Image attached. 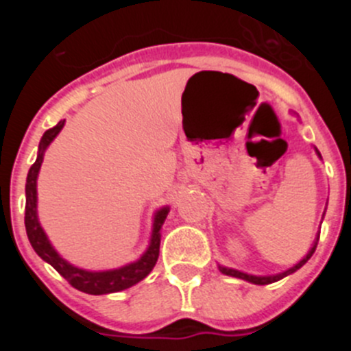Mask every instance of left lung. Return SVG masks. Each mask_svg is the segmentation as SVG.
Segmentation results:
<instances>
[{"label":"left lung","mask_w":351,"mask_h":351,"mask_svg":"<svg viewBox=\"0 0 351 351\" xmlns=\"http://www.w3.org/2000/svg\"><path fill=\"white\" fill-rule=\"evenodd\" d=\"M318 154H320V153H318ZM315 250H316V243H315V246L311 247V251H309L308 255H306V258L300 260V262L297 263L295 267L288 269V271L281 272V274H276V276H250V274H244V272H239V271H234V269H226V267H219V271H221L223 274H226V276H234V278H241V280L250 281V283H255V285H269V283H274V281H280L281 278H285V276L291 274V272H295L297 269L302 267L304 263H306L309 258H311L313 253H315Z\"/></svg>","instance_id":"left-lung-1"}]
</instances>
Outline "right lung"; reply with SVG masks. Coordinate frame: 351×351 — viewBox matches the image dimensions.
I'll use <instances>...</instances> for the list:
<instances>
[{
  "mask_svg": "<svg viewBox=\"0 0 351 351\" xmlns=\"http://www.w3.org/2000/svg\"><path fill=\"white\" fill-rule=\"evenodd\" d=\"M64 121H60L54 128L47 130L43 133L42 141L38 144V156L36 161L31 165L29 172H27L26 181V214H24V225H26V234L29 239L31 246L36 251V255L49 262L56 271L63 276L64 280L77 290L84 291V293H91V295H101V293H114V291L126 290V288L137 285L142 281L149 272L153 271L154 263H156L158 255H160V230L161 225L165 221L167 214H169V207H163L154 216V228L153 237H151V244H149L147 251L144 253L138 262L130 263L126 267L116 269V271H105V272H89L77 269L64 262L54 247L49 243L47 235L43 234L42 226H40L38 218H36V178H38L40 165L43 161V153L47 145L54 141V137L63 128Z\"/></svg>",
  "mask_w": 351,
  "mask_h": 351,
  "instance_id": "1",
  "label": "right lung"
}]
</instances>
